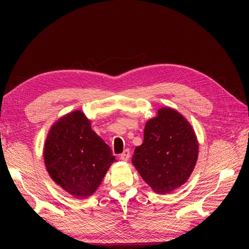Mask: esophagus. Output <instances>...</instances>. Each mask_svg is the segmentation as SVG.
<instances>
[{
    "label": "esophagus",
    "instance_id": "esophagus-1",
    "mask_svg": "<svg viewBox=\"0 0 249 249\" xmlns=\"http://www.w3.org/2000/svg\"><path fill=\"white\" fill-rule=\"evenodd\" d=\"M130 157V151L129 149H125L123 151V154H121V159L123 160V161H127Z\"/></svg>",
    "mask_w": 249,
    "mask_h": 249
}]
</instances>
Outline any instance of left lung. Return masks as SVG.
<instances>
[{"label":"left lung","mask_w":249,"mask_h":249,"mask_svg":"<svg viewBox=\"0 0 249 249\" xmlns=\"http://www.w3.org/2000/svg\"><path fill=\"white\" fill-rule=\"evenodd\" d=\"M197 154L190 123L174 108L161 107L146 123L144 142L135 148L132 162L153 191L166 195L187 182Z\"/></svg>","instance_id":"1"}]
</instances>
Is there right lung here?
<instances>
[{"label":"right lung","instance_id":"1","mask_svg":"<svg viewBox=\"0 0 249 249\" xmlns=\"http://www.w3.org/2000/svg\"><path fill=\"white\" fill-rule=\"evenodd\" d=\"M114 160L111 148L81 111L59 119L46 138L44 161L49 176L79 199L93 195Z\"/></svg>","mask_w":249,"mask_h":249}]
</instances>
